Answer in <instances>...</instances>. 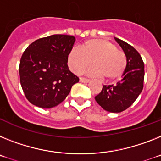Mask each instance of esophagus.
I'll list each match as a JSON object with an SVG mask.
<instances>
[{"label":"esophagus","mask_w":161,"mask_h":161,"mask_svg":"<svg viewBox=\"0 0 161 161\" xmlns=\"http://www.w3.org/2000/svg\"><path fill=\"white\" fill-rule=\"evenodd\" d=\"M90 79H85V78H80V82H84V83H87V82H90Z\"/></svg>","instance_id":"obj_1"}]
</instances>
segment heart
Returning a JSON list of instances; mask_svg holds the SVG:
<instances>
[{"instance_id":"obj_1","label":"heart","mask_w":161,"mask_h":161,"mask_svg":"<svg viewBox=\"0 0 161 161\" xmlns=\"http://www.w3.org/2000/svg\"><path fill=\"white\" fill-rule=\"evenodd\" d=\"M92 64L87 74L91 76H104L106 80L121 78L127 65L125 53L117 49L112 42L104 39H92L74 47L67 55V65L75 75H81Z\"/></svg>"}]
</instances>
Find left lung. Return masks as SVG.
Here are the masks:
<instances>
[{"instance_id":"left-lung-1","label":"left lung","mask_w":161,"mask_h":161,"mask_svg":"<svg viewBox=\"0 0 161 161\" xmlns=\"http://www.w3.org/2000/svg\"><path fill=\"white\" fill-rule=\"evenodd\" d=\"M115 40L126 56V69L121 80L116 85H104L95 99L106 111L121 113L136 100L143 88L144 63L135 47L120 39Z\"/></svg>"}]
</instances>
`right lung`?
Instances as JSON below:
<instances>
[{
    "label": "right lung",
    "mask_w": 161,
    "mask_h": 161,
    "mask_svg": "<svg viewBox=\"0 0 161 161\" xmlns=\"http://www.w3.org/2000/svg\"><path fill=\"white\" fill-rule=\"evenodd\" d=\"M75 37L53 35L26 47L20 60V83L32 104L50 108L61 104L79 79L69 69L67 55Z\"/></svg>",
    "instance_id": "add662e5"
}]
</instances>
